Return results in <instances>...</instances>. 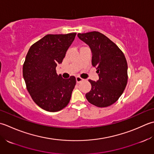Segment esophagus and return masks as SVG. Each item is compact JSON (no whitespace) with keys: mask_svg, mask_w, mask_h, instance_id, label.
<instances>
[{"mask_svg":"<svg viewBox=\"0 0 154 154\" xmlns=\"http://www.w3.org/2000/svg\"><path fill=\"white\" fill-rule=\"evenodd\" d=\"M76 82L77 83H80V82H81L83 81L82 78L79 77V76H76Z\"/></svg>","mask_w":154,"mask_h":154,"instance_id":"34e87169","label":"esophagus"}]
</instances>
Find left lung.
I'll return each mask as SVG.
<instances>
[{
  "label": "left lung",
  "mask_w": 154,
  "mask_h": 154,
  "mask_svg": "<svg viewBox=\"0 0 154 154\" xmlns=\"http://www.w3.org/2000/svg\"><path fill=\"white\" fill-rule=\"evenodd\" d=\"M79 38L89 46L92 64L99 80H89L92 85L86 98L97 107L104 108L115 103L123 93L128 82V64L118 46L99 32L78 33Z\"/></svg>",
  "instance_id": "left-lung-1"
}]
</instances>
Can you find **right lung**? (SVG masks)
Returning <instances> with one entry per match:
<instances>
[{
	"label": "right lung",
	"instance_id": "right-lung-1",
	"mask_svg": "<svg viewBox=\"0 0 154 154\" xmlns=\"http://www.w3.org/2000/svg\"><path fill=\"white\" fill-rule=\"evenodd\" d=\"M76 33L48 34L30 46L23 65V78L34 102L54 112L68 105L76 85L74 76L64 79L56 73Z\"/></svg>",
	"mask_w": 154,
	"mask_h": 154
}]
</instances>
